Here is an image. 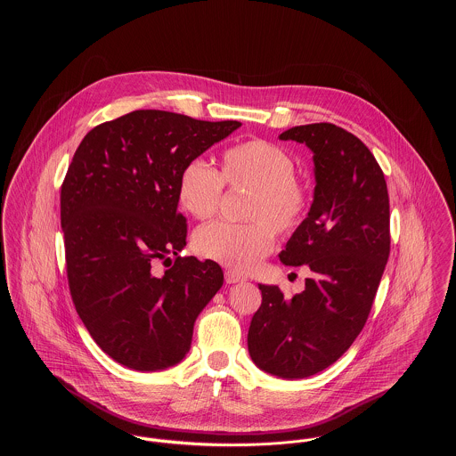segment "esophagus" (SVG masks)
<instances>
[{
    "instance_id": "34e87169",
    "label": "esophagus",
    "mask_w": 456,
    "mask_h": 456,
    "mask_svg": "<svg viewBox=\"0 0 456 456\" xmlns=\"http://www.w3.org/2000/svg\"><path fill=\"white\" fill-rule=\"evenodd\" d=\"M224 281H226L228 284H235V282L246 281V277L240 275V273H237V272H233V270H228V272H224Z\"/></svg>"
}]
</instances>
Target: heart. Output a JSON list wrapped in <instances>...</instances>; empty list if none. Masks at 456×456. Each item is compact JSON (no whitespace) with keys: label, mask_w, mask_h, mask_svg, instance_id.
I'll list each match as a JSON object with an SVG mask.
<instances>
[{"label":"heart","mask_w":456,"mask_h":456,"mask_svg":"<svg viewBox=\"0 0 456 456\" xmlns=\"http://www.w3.org/2000/svg\"><path fill=\"white\" fill-rule=\"evenodd\" d=\"M293 156L281 145L251 138L226 147L216 172L201 159L188 161L177 179L181 207L198 221L216 216L223 184L251 190L244 217L248 223H212L200 228L196 253L232 270H253L275 246V232L293 233L305 219L313 193L297 175Z\"/></svg>","instance_id":"heart-1"}]
</instances>
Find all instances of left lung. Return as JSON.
<instances>
[{
    "instance_id": "left-lung-1",
    "label": "left lung",
    "mask_w": 456,
    "mask_h": 456,
    "mask_svg": "<svg viewBox=\"0 0 456 456\" xmlns=\"http://www.w3.org/2000/svg\"><path fill=\"white\" fill-rule=\"evenodd\" d=\"M279 138L314 154L311 210L279 255L311 277L293 298L260 284L248 347L261 370L304 379L337 362L367 323L390 256V198L381 167L353 133L314 123Z\"/></svg>"
}]
</instances>
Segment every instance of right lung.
Wrapping results in <instances>:
<instances>
[{
    "mask_svg": "<svg viewBox=\"0 0 456 456\" xmlns=\"http://www.w3.org/2000/svg\"><path fill=\"white\" fill-rule=\"evenodd\" d=\"M240 126L134 110L93 128L73 154L61 186L71 300L94 342L128 369L179 363L198 314L223 286L216 261L179 256L188 224L177 210V179ZM168 254L178 258L156 276L151 263Z\"/></svg>",
    "mask_w": 456,
    "mask_h": 456,
    "instance_id": "add662e5",
    "label": "right lung"
}]
</instances>
